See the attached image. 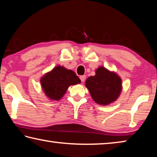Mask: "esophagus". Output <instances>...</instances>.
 I'll return each mask as SVG.
<instances>
[{"label": "esophagus", "mask_w": 157, "mask_h": 157, "mask_svg": "<svg viewBox=\"0 0 157 157\" xmlns=\"http://www.w3.org/2000/svg\"><path fill=\"white\" fill-rule=\"evenodd\" d=\"M79 78H80L82 82H84L85 81V79H86V75H81L79 77Z\"/></svg>", "instance_id": "esophagus-1"}]
</instances>
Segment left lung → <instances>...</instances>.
<instances>
[{
    "instance_id": "left-lung-1",
    "label": "left lung",
    "mask_w": 157,
    "mask_h": 157,
    "mask_svg": "<svg viewBox=\"0 0 157 157\" xmlns=\"http://www.w3.org/2000/svg\"><path fill=\"white\" fill-rule=\"evenodd\" d=\"M121 81L116 73L100 66L95 71L94 76L86 79L85 85L95 102L101 105H108L120 95Z\"/></svg>"
}]
</instances>
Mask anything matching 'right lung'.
Returning <instances> with one entry per match:
<instances>
[{"instance_id": "add662e5", "label": "right lung", "mask_w": 157, "mask_h": 157, "mask_svg": "<svg viewBox=\"0 0 157 157\" xmlns=\"http://www.w3.org/2000/svg\"><path fill=\"white\" fill-rule=\"evenodd\" d=\"M81 82L76 74L61 66L55 67L41 79V84L45 94L52 100H59L66 94L71 85Z\"/></svg>"}]
</instances>
